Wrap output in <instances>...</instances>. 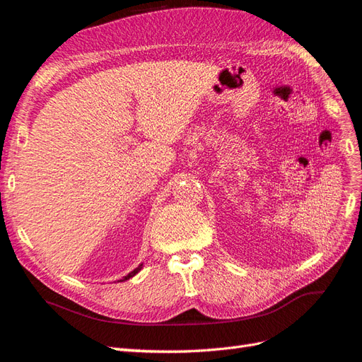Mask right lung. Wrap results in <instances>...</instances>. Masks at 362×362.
Here are the masks:
<instances>
[{
  "instance_id": "1",
  "label": "right lung",
  "mask_w": 362,
  "mask_h": 362,
  "mask_svg": "<svg viewBox=\"0 0 362 362\" xmlns=\"http://www.w3.org/2000/svg\"><path fill=\"white\" fill-rule=\"evenodd\" d=\"M141 266H144V264H140V266H139V267H136V269H134L133 272H129L127 276H124L122 279H119L117 282H124V281H127V279H129V278H133V276H136V275H137V273H139V272L141 270Z\"/></svg>"
}]
</instances>
